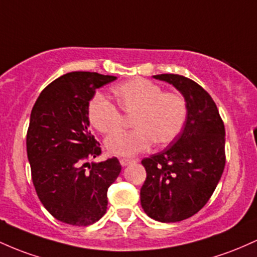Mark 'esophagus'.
Returning <instances> with one entry per match:
<instances>
[{"instance_id":"esophagus-1","label":"esophagus","mask_w":257,"mask_h":257,"mask_svg":"<svg viewBox=\"0 0 257 257\" xmlns=\"http://www.w3.org/2000/svg\"><path fill=\"white\" fill-rule=\"evenodd\" d=\"M132 161L134 160H131V159H126V158H121L120 159V164L122 166H126V165H128V164H131Z\"/></svg>"}]
</instances>
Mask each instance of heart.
Returning a JSON list of instances; mask_svg holds the SVG:
<instances>
[{"label": "heart", "mask_w": 257, "mask_h": 257, "mask_svg": "<svg viewBox=\"0 0 257 257\" xmlns=\"http://www.w3.org/2000/svg\"><path fill=\"white\" fill-rule=\"evenodd\" d=\"M117 105L132 115L135 130L116 132L106 138V151L132 158L148 151L153 143L167 146L180 136L188 117L187 100L177 92H164L157 83L143 79L128 80L113 88ZM119 108L102 94H94L87 104L88 122L100 134H113L122 125Z\"/></svg>", "instance_id": "1"}]
</instances>
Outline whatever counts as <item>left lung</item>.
<instances>
[{
  "label": "left lung",
  "instance_id": "1",
  "mask_svg": "<svg viewBox=\"0 0 257 257\" xmlns=\"http://www.w3.org/2000/svg\"><path fill=\"white\" fill-rule=\"evenodd\" d=\"M154 77L177 88L188 105L180 136L142 160L147 178L141 205L149 217L170 223L195 215L209 201L226 164V131L214 99L200 85L182 75Z\"/></svg>",
  "mask_w": 257,
  "mask_h": 257
}]
</instances>
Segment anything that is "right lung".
<instances>
[{"label": "right lung", "mask_w": 257, "mask_h": 257, "mask_svg": "<svg viewBox=\"0 0 257 257\" xmlns=\"http://www.w3.org/2000/svg\"><path fill=\"white\" fill-rule=\"evenodd\" d=\"M114 80L90 71L68 73L40 93L31 110V178L42 205L64 223L90 226L99 220L106 211L108 188L121 171L116 158L88 164L102 151L88 130L87 104L97 88Z\"/></svg>", "instance_id": "add662e5"}]
</instances>
